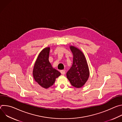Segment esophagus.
Here are the masks:
<instances>
[{"mask_svg":"<svg viewBox=\"0 0 122 122\" xmlns=\"http://www.w3.org/2000/svg\"><path fill=\"white\" fill-rule=\"evenodd\" d=\"M60 72H61V73L62 74H63V75H65V70H61V71H60Z\"/></svg>","mask_w":122,"mask_h":122,"instance_id":"34e87169","label":"esophagus"}]
</instances>
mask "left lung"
Instances as JSON below:
<instances>
[{
  "label": "left lung",
  "instance_id": "left-lung-1",
  "mask_svg": "<svg viewBox=\"0 0 122 122\" xmlns=\"http://www.w3.org/2000/svg\"><path fill=\"white\" fill-rule=\"evenodd\" d=\"M70 49L73 55V61L71 67L66 73V77L72 86L80 88L89 78L88 66L81 51L72 46H70Z\"/></svg>",
  "mask_w": 122,
  "mask_h": 122
}]
</instances>
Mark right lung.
<instances>
[{
  "label": "right lung",
  "mask_w": 122,
  "mask_h": 122,
  "mask_svg": "<svg viewBox=\"0 0 122 122\" xmlns=\"http://www.w3.org/2000/svg\"><path fill=\"white\" fill-rule=\"evenodd\" d=\"M49 47L44 48L40 53L35 63L33 75L36 82L43 88H48L55 82L61 73L52 67L49 61Z\"/></svg>",
  "instance_id": "right-lung-1"
}]
</instances>
